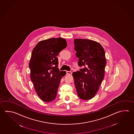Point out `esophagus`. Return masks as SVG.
I'll list each match as a JSON object with an SVG mask.
<instances>
[{"label": "esophagus", "mask_w": 134, "mask_h": 134, "mask_svg": "<svg viewBox=\"0 0 134 134\" xmlns=\"http://www.w3.org/2000/svg\"><path fill=\"white\" fill-rule=\"evenodd\" d=\"M72 72H71V71H66V74H67L68 75H71V74H72Z\"/></svg>", "instance_id": "esophagus-1"}]
</instances>
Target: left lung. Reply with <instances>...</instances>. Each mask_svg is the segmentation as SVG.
Instances as JSON below:
<instances>
[{"label":"left lung","mask_w":134,"mask_h":134,"mask_svg":"<svg viewBox=\"0 0 134 134\" xmlns=\"http://www.w3.org/2000/svg\"><path fill=\"white\" fill-rule=\"evenodd\" d=\"M78 65L83 68L73 73L78 97L83 100L94 97L104 76L106 64L104 49L96 41L88 39L74 40Z\"/></svg>","instance_id":"obj_1"}]
</instances>
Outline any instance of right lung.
I'll list each match as a JSON object with an SVG mask.
<instances>
[{
  "label": "right lung",
  "mask_w": 134,
  "mask_h": 134,
  "mask_svg": "<svg viewBox=\"0 0 134 134\" xmlns=\"http://www.w3.org/2000/svg\"><path fill=\"white\" fill-rule=\"evenodd\" d=\"M67 46L66 40L51 38L39 42L32 51L29 66L34 89L45 102L53 100L62 77L66 71H60L57 56Z\"/></svg>",
  "instance_id": "obj_1"
}]
</instances>
